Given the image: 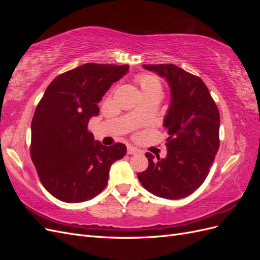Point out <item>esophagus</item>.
I'll list each match as a JSON object with an SVG mask.
<instances>
[{
  "mask_svg": "<svg viewBox=\"0 0 260 260\" xmlns=\"http://www.w3.org/2000/svg\"><path fill=\"white\" fill-rule=\"evenodd\" d=\"M127 153L129 154V155H136V154H138L139 153V151L137 148H135L133 146H128V151H127Z\"/></svg>",
  "mask_w": 260,
  "mask_h": 260,
  "instance_id": "34e87169",
  "label": "esophagus"
}]
</instances>
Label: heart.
Segmentation results:
<instances>
[{"mask_svg":"<svg viewBox=\"0 0 260 260\" xmlns=\"http://www.w3.org/2000/svg\"><path fill=\"white\" fill-rule=\"evenodd\" d=\"M137 82L140 86L141 93L142 95H145V94L149 93H160L161 92V84L160 81L157 77L153 75H147V74H142L139 75L137 77Z\"/></svg>","mask_w":260,"mask_h":260,"instance_id":"1","label":"heart"}]
</instances>
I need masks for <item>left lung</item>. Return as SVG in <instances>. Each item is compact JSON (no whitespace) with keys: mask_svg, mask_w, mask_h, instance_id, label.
<instances>
[{"mask_svg":"<svg viewBox=\"0 0 260 260\" xmlns=\"http://www.w3.org/2000/svg\"><path fill=\"white\" fill-rule=\"evenodd\" d=\"M167 80L171 101L165 117L167 156L146 153L148 167L138 174L148 192L167 200L186 198L203 184L219 148L220 115L200 77L174 64L143 65Z\"/></svg>","mask_w":260,"mask_h":260,"instance_id":"obj_1","label":"left lung"}]
</instances>
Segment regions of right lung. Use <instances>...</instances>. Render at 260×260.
Instances as JSON below:
<instances>
[{"label": "right lung", "instance_id": "obj_1", "mask_svg": "<svg viewBox=\"0 0 260 260\" xmlns=\"http://www.w3.org/2000/svg\"><path fill=\"white\" fill-rule=\"evenodd\" d=\"M128 65L88 64L57 76L46 88L31 122L30 155L43 186L65 203H80L104 190L122 143L104 146L88 130L98 103Z\"/></svg>", "mask_w": 260, "mask_h": 260}]
</instances>
